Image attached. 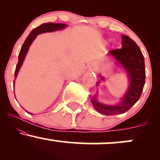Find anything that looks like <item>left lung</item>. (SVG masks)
I'll list each match as a JSON object with an SVG mask.
<instances>
[{"label": "left lung", "mask_w": 160, "mask_h": 160, "mask_svg": "<svg viewBox=\"0 0 160 160\" xmlns=\"http://www.w3.org/2000/svg\"><path fill=\"white\" fill-rule=\"evenodd\" d=\"M122 47L109 52L122 65L130 79L129 88L121 100L120 104L114 106L99 103L93 97L91 100L93 107L104 115H117L126 113L140 98L145 83L144 58L138 46L126 35H122ZM102 80L103 78H102Z\"/></svg>", "instance_id": "left-lung-1"}]
</instances>
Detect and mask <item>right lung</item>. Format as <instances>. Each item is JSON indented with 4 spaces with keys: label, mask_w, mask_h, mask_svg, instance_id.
<instances>
[{
    "label": "right lung",
    "mask_w": 160,
    "mask_h": 160,
    "mask_svg": "<svg viewBox=\"0 0 160 160\" xmlns=\"http://www.w3.org/2000/svg\"><path fill=\"white\" fill-rule=\"evenodd\" d=\"M66 27V25L62 23H52V22H48V23H43L42 25H40V26L35 28L31 32L29 35L28 36L26 40L24 42L23 45L22 46L21 50H20L19 54V60H18L17 65H16V71H15V79L17 76L18 72H19L20 68H21L24 59H25V57L26 53L28 50L29 47L32 44L33 40L36 38V37L38 36V34H42V33L45 32H54V31L57 30H61V29L64 28ZM14 82L15 80L13 81V87H14Z\"/></svg>",
    "instance_id": "add662e5"
}]
</instances>
